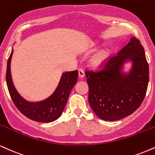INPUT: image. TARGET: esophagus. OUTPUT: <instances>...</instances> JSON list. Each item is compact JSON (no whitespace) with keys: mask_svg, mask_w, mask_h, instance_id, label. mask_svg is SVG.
I'll list each match as a JSON object with an SVG mask.
<instances>
[{"mask_svg":"<svg viewBox=\"0 0 155 155\" xmlns=\"http://www.w3.org/2000/svg\"><path fill=\"white\" fill-rule=\"evenodd\" d=\"M84 76H85V74H84V71L81 70V69H79V77L81 78V79H83V78L84 77Z\"/></svg>","mask_w":155,"mask_h":155,"instance_id":"obj_1","label":"esophagus"}]
</instances>
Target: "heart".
I'll return each instance as SVG.
<instances>
[{"mask_svg":"<svg viewBox=\"0 0 155 155\" xmlns=\"http://www.w3.org/2000/svg\"><path fill=\"white\" fill-rule=\"evenodd\" d=\"M110 56V53L107 50L102 49L99 50L92 55L90 58L89 63L94 68H101L107 62Z\"/></svg>","mask_w":155,"mask_h":155,"instance_id":"b5f03b06","label":"heart"}]
</instances>
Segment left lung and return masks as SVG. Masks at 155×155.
Masks as SVG:
<instances>
[{
    "label": "left lung",
    "instance_id": "1",
    "mask_svg": "<svg viewBox=\"0 0 155 155\" xmlns=\"http://www.w3.org/2000/svg\"><path fill=\"white\" fill-rule=\"evenodd\" d=\"M131 61L128 73L123 65ZM89 86V103L100 119L120 120L136 111L142 103L149 83V64L144 50L135 37L118 55L106 63L103 69L85 73Z\"/></svg>",
    "mask_w": 155,
    "mask_h": 155
}]
</instances>
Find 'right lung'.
Listing matches in <instances>:
<instances>
[{
    "mask_svg": "<svg viewBox=\"0 0 155 155\" xmlns=\"http://www.w3.org/2000/svg\"><path fill=\"white\" fill-rule=\"evenodd\" d=\"M14 50L7 62L6 83L13 102L22 114L31 120L40 123H50L57 120L66 107L71 91L77 82L78 71L63 73L55 92L49 97L39 102H29L18 94L12 81L11 61Z\"/></svg>",
    "mask_w": 155,
    "mask_h": 155,
    "instance_id": "obj_1",
    "label": "right lung"
}]
</instances>
